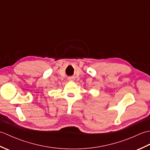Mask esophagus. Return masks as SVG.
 Wrapping results in <instances>:
<instances>
[{
    "mask_svg": "<svg viewBox=\"0 0 150 150\" xmlns=\"http://www.w3.org/2000/svg\"><path fill=\"white\" fill-rule=\"evenodd\" d=\"M69 79V80L71 81V80H73V79H74V78H73V77H70Z\"/></svg>",
    "mask_w": 150,
    "mask_h": 150,
    "instance_id": "1",
    "label": "esophagus"
}]
</instances>
